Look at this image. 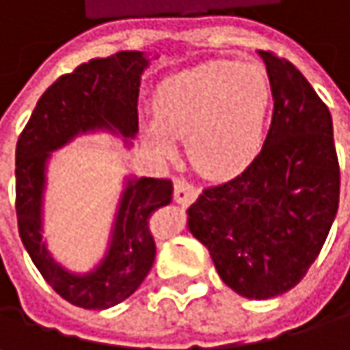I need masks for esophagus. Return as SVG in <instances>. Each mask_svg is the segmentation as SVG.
Returning a JSON list of instances; mask_svg holds the SVG:
<instances>
[{"label":"esophagus","mask_w":350,"mask_h":350,"mask_svg":"<svg viewBox=\"0 0 350 350\" xmlns=\"http://www.w3.org/2000/svg\"><path fill=\"white\" fill-rule=\"evenodd\" d=\"M198 196V188L188 180H178L174 184V200L178 204H190Z\"/></svg>","instance_id":"1"}]
</instances>
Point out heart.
<instances>
[{"label": "heart", "mask_w": 350, "mask_h": 350, "mask_svg": "<svg viewBox=\"0 0 350 350\" xmlns=\"http://www.w3.org/2000/svg\"><path fill=\"white\" fill-rule=\"evenodd\" d=\"M271 89L255 64L211 60L166 79L154 97L148 144L164 158L186 139L192 166L208 178H231L255 160L263 144Z\"/></svg>", "instance_id": "1"}]
</instances>
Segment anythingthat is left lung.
Listing matches in <instances>:
<instances>
[{"mask_svg": "<svg viewBox=\"0 0 350 350\" xmlns=\"http://www.w3.org/2000/svg\"><path fill=\"white\" fill-rule=\"evenodd\" d=\"M259 56L273 95L265 144L241 174L202 190L188 229L231 290L267 300L292 290L318 257L338 211L340 168L328 107L290 60Z\"/></svg>", "mask_w": 350, "mask_h": 350, "instance_id": "8db88e82", "label": "left lung"}]
</instances>
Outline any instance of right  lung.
<instances>
[{
  "instance_id": "right-lung-1",
  "label": "right lung",
  "mask_w": 350,
  "mask_h": 350,
  "mask_svg": "<svg viewBox=\"0 0 350 350\" xmlns=\"http://www.w3.org/2000/svg\"><path fill=\"white\" fill-rule=\"evenodd\" d=\"M148 62L144 52L123 50L62 75L36 103L16 146V215L22 243L52 290L79 308L105 310L142 286L156 259L152 215L172 202L174 186L170 178H129L105 259L95 271L77 275L60 267L42 241L46 162L50 152L79 133L107 129L125 139L133 137L139 81Z\"/></svg>"
}]
</instances>
